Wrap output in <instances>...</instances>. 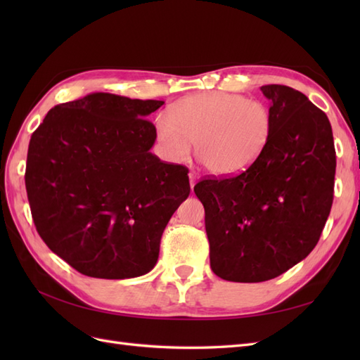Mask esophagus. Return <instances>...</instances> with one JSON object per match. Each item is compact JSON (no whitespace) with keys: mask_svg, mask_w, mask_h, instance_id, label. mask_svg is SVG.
<instances>
[{"mask_svg":"<svg viewBox=\"0 0 360 360\" xmlns=\"http://www.w3.org/2000/svg\"><path fill=\"white\" fill-rule=\"evenodd\" d=\"M197 180H198V176L195 172H189V184H191V189H193V186H195V183H197Z\"/></svg>","mask_w":360,"mask_h":360,"instance_id":"esophagus-1","label":"esophagus"}]
</instances>
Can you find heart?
<instances>
[{
	"mask_svg": "<svg viewBox=\"0 0 360 360\" xmlns=\"http://www.w3.org/2000/svg\"><path fill=\"white\" fill-rule=\"evenodd\" d=\"M274 114L267 103L242 94L212 91L183 97L169 117L156 118V136L169 162L181 163L197 143V156L216 177H236L264 153Z\"/></svg>",
	"mask_w": 360,
	"mask_h": 360,
	"instance_id": "heart-1",
	"label": "heart"
}]
</instances>
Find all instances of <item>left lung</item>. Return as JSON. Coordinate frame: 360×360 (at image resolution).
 Masks as SVG:
<instances>
[{
  "label": "left lung",
  "mask_w": 360,
  "mask_h": 360,
  "mask_svg": "<svg viewBox=\"0 0 360 360\" xmlns=\"http://www.w3.org/2000/svg\"><path fill=\"white\" fill-rule=\"evenodd\" d=\"M274 132L240 176L195 184L204 205L214 275L233 282L274 279L309 255L332 201L336 155L329 118L303 93L263 85Z\"/></svg>",
  "instance_id": "1"
}]
</instances>
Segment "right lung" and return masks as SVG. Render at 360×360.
I'll return each instance as SVG.
<instances>
[{
  "mask_svg": "<svg viewBox=\"0 0 360 360\" xmlns=\"http://www.w3.org/2000/svg\"><path fill=\"white\" fill-rule=\"evenodd\" d=\"M163 101L90 93L57 105L31 135L25 188L43 242L82 275L143 276L189 197L188 169L151 153L146 120Z\"/></svg>",
  "mask_w": 360,
  "mask_h": 360,
  "instance_id": "obj_1",
  "label": "right lung"
}]
</instances>
